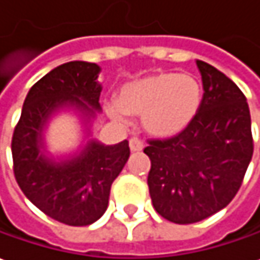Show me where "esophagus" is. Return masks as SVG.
Returning <instances> with one entry per match:
<instances>
[{
	"mask_svg": "<svg viewBox=\"0 0 260 260\" xmlns=\"http://www.w3.org/2000/svg\"><path fill=\"white\" fill-rule=\"evenodd\" d=\"M129 148L132 152H139V151H142V149H144V144H142L138 138H131Z\"/></svg>",
	"mask_w": 260,
	"mask_h": 260,
	"instance_id": "1",
	"label": "esophagus"
}]
</instances>
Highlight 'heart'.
Segmentation results:
<instances>
[{
	"mask_svg": "<svg viewBox=\"0 0 260 260\" xmlns=\"http://www.w3.org/2000/svg\"><path fill=\"white\" fill-rule=\"evenodd\" d=\"M201 100L202 88L195 77L162 71L123 86L118 101L107 104V112L116 121L142 116L146 132L171 137L193 119Z\"/></svg>",
	"mask_w": 260,
	"mask_h": 260,
	"instance_id": "obj_1",
	"label": "heart"
}]
</instances>
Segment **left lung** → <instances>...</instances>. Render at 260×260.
<instances>
[{
  "instance_id": "1",
  "label": "left lung",
  "mask_w": 260,
  "mask_h": 260,
  "mask_svg": "<svg viewBox=\"0 0 260 260\" xmlns=\"http://www.w3.org/2000/svg\"><path fill=\"white\" fill-rule=\"evenodd\" d=\"M204 96L185 129L148 139L149 195L169 222L188 225L231 204L253 155L250 114L238 85L204 61H197Z\"/></svg>"
}]
</instances>
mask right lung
Here are the masks:
<instances>
[{
    "label": "right lung",
    "instance_id": "right-lung-1",
    "mask_svg": "<svg viewBox=\"0 0 260 260\" xmlns=\"http://www.w3.org/2000/svg\"><path fill=\"white\" fill-rule=\"evenodd\" d=\"M96 63L72 61L35 82L24 101L11 142L14 175L21 190L40 211L70 226H86L105 213L111 185L129 158L128 141L104 145L88 141L67 159L45 153L48 121L62 108L89 121L101 111Z\"/></svg>",
    "mask_w": 260,
    "mask_h": 260
}]
</instances>
